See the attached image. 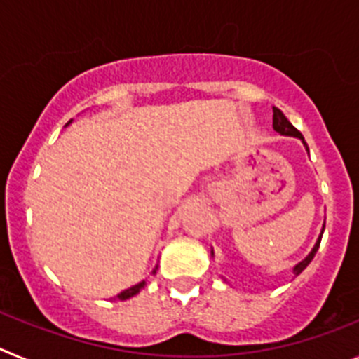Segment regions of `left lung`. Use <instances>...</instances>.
Wrapping results in <instances>:
<instances>
[{"instance_id": "1", "label": "left lung", "mask_w": 359, "mask_h": 359, "mask_svg": "<svg viewBox=\"0 0 359 359\" xmlns=\"http://www.w3.org/2000/svg\"><path fill=\"white\" fill-rule=\"evenodd\" d=\"M273 129L277 133H280V135H284V136H294V138H298V140H300L304 144L306 151H309V147H307L306 140H304L302 133H300L297 128H294L293 123H291L290 120H287L286 116H284V113H282V111L278 109V107H273ZM323 230H325V223H323L322 231H320V236H318V239H316V243H315V246H313V250H311V252L307 253L306 259H302V261L298 262V264L293 266V275H294V277L302 273L304 269L307 268V264H309V262L313 261V257H315V253L318 252V246H320V241H322ZM210 255L214 257V250H210ZM224 280H226V278H224Z\"/></svg>"}]
</instances>
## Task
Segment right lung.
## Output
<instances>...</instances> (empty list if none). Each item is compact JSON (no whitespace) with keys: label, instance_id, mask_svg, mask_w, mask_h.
Here are the masks:
<instances>
[{"label":"right lung","instance_id":"obj_1","mask_svg":"<svg viewBox=\"0 0 359 359\" xmlns=\"http://www.w3.org/2000/svg\"><path fill=\"white\" fill-rule=\"evenodd\" d=\"M69 123H72V120H69V122L66 123V126H69ZM66 126H65V128H66ZM156 269H158V266H156V268H154V269H152V275H156ZM145 286H147V280L138 282V284H135V286H131V287H129V290H123L122 293L116 294V298H118V300H128V298H131V297H135V294L140 293V291L144 290Z\"/></svg>","mask_w":359,"mask_h":359}]
</instances>
